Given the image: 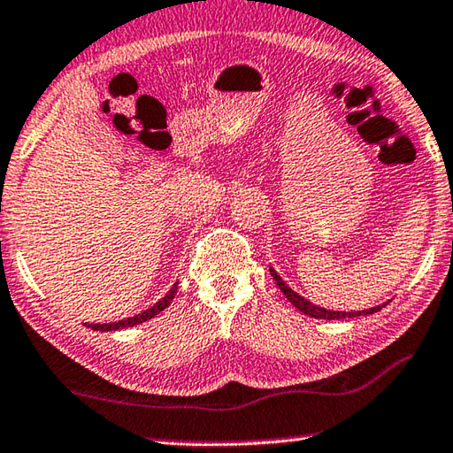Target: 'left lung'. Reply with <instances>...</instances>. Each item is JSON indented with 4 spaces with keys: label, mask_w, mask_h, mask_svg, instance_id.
Here are the masks:
<instances>
[{
    "label": "left lung",
    "mask_w": 453,
    "mask_h": 453,
    "mask_svg": "<svg viewBox=\"0 0 453 453\" xmlns=\"http://www.w3.org/2000/svg\"><path fill=\"white\" fill-rule=\"evenodd\" d=\"M270 274L274 276V280H276V284H278V288L284 292V296L290 300V303L298 308L300 312H304V314H308V317H312V319H325V320H342V319H357V317H367V314H375V312H379L381 311V308L385 306H372V308H367V311H357V312H341V311H326V308H322V306H317V304H312V303H308L306 298H303L300 296V294H296L294 292L288 284L284 282L282 278H280L278 274H276V270L274 268H270Z\"/></svg>",
    "instance_id": "1"
}]
</instances>
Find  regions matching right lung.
Wrapping results in <instances>:
<instances>
[{
	"label": "right lung",
	"mask_w": 453,
	"mask_h": 453,
	"mask_svg": "<svg viewBox=\"0 0 453 453\" xmlns=\"http://www.w3.org/2000/svg\"><path fill=\"white\" fill-rule=\"evenodd\" d=\"M177 284H173V288H171L165 296L159 300V303H155L150 308H147L145 312L136 314V317H131V319H125V320H119V322H109V325H88L92 330H120V328H128V326H134V325H141V322L145 320H150L153 317H157V314L163 312L165 308H167L171 304V300L175 298V292H177Z\"/></svg>",
	"instance_id": "add662e5"
}]
</instances>
